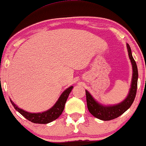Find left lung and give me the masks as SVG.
<instances>
[{
    "mask_svg": "<svg viewBox=\"0 0 146 146\" xmlns=\"http://www.w3.org/2000/svg\"><path fill=\"white\" fill-rule=\"evenodd\" d=\"M128 48V56L131 62L132 66V78L130 88L128 96L121 103L113 106H105L98 103L93 98L89 92L86 90L87 107L89 112L93 116L103 121H109L117 118L124 113L131 106L136 96L137 89V81H138V69L136 62L134 60L132 55L131 48L128 44H126Z\"/></svg>",
    "mask_w": 146,
    "mask_h": 146,
    "instance_id": "8db88e82",
    "label": "left lung"
}]
</instances>
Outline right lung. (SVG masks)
Returning <instances> with one entry per match:
<instances>
[{
  "mask_svg": "<svg viewBox=\"0 0 146 146\" xmlns=\"http://www.w3.org/2000/svg\"><path fill=\"white\" fill-rule=\"evenodd\" d=\"M73 86H70L66 88L64 91L62 93L58 100L55 104L53 107H51L50 109L46 110V111L42 112V113H32L27 112L25 110L18 108L15 104L10 100L11 103L12 104L13 106L18 113H20L25 117L29 121L33 122L34 123H41V124H46V123H50V122L54 121L56 119H58L61 114L62 113L64 108L65 104H66V100H67L68 95L73 89Z\"/></svg>",
  "mask_w": 146,
  "mask_h": 146,
  "instance_id": "obj_1",
  "label": "right lung"
}]
</instances>
